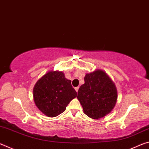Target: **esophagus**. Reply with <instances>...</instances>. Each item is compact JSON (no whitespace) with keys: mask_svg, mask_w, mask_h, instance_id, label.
Masks as SVG:
<instances>
[{"mask_svg":"<svg viewBox=\"0 0 149 149\" xmlns=\"http://www.w3.org/2000/svg\"><path fill=\"white\" fill-rule=\"evenodd\" d=\"M75 91H77H77H78V90H79V87H75Z\"/></svg>","mask_w":149,"mask_h":149,"instance_id":"obj_1","label":"esophagus"}]
</instances>
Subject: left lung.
Returning <instances> with one entry per match:
<instances>
[{
	"instance_id": "1",
	"label": "left lung",
	"mask_w": 149,
	"mask_h": 149,
	"mask_svg": "<svg viewBox=\"0 0 149 149\" xmlns=\"http://www.w3.org/2000/svg\"><path fill=\"white\" fill-rule=\"evenodd\" d=\"M79 87L77 99L87 116L100 119L110 114L117 102L116 87L107 73L96 70L85 75Z\"/></svg>"
}]
</instances>
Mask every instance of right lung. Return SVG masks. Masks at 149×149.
<instances>
[{"instance_id": "right-lung-1", "label": "right lung", "mask_w": 149, "mask_h": 149, "mask_svg": "<svg viewBox=\"0 0 149 149\" xmlns=\"http://www.w3.org/2000/svg\"><path fill=\"white\" fill-rule=\"evenodd\" d=\"M71 80L67 79L60 71H49L37 81L33 90L36 107L48 117H56L64 112L77 92Z\"/></svg>"}]
</instances>
